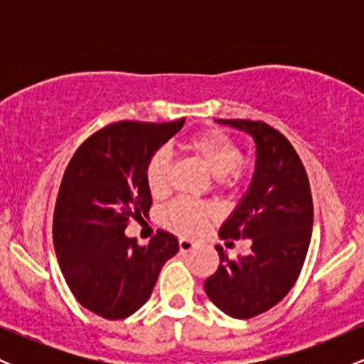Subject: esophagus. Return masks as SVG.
<instances>
[{
    "mask_svg": "<svg viewBox=\"0 0 364 364\" xmlns=\"http://www.w3.org/2000/svg\"><path fill=\"white\" fill-rule=\"evenodd\" d=\"M195 248H196V243H193V241L179 240V250H181V252H191V250Z\"/></svg>",
    "mask_w": 364,
    "mask_h": 364,
    "instance_id": "1",
    "label": "esophagus"
}]
</instances>
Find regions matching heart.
<instances>
[{
    "label": "heart",
    "instance_id": "heart-1",
    "mask_svg": "<svg viewBox=\"0 0 364 364\" xmlns=\"http://www.w3.org/2000/svg\"><path fill=\"white\" fill-rule=\"evenodd\" d=\"M183 150L195 157L214 176L219 188H232L243 181L248 173V162L231 136L219 129L208 128L195 133L183 141ZM171 162L168 154L159 150L145 166V185L154 198H161L169 190ZM214 208L202 203L176 200L162 210V224L179 236L195 237L214 219Z\"/></svg>",
    "mask_w": 364,
    "mask_h": 364
}]
</instances>
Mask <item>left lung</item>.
I'll return each mask as SVG.
<instances>
[{"label": "left lung", "mask_w": 364, "mask_h": 364, "mask_svg": "<svg viewBox=\"0 0 364 364\" xmlns=\"http://www.w3.org/2000/svg\"><path fill=\"white\" fill-rule=\"evenodd\" d=\"M217 121L250 133L257 144L252 185L219 231L223 240H250L252 253L231 260L215 246L220 262L205 292L225 315L248 320L282 301L298 281L311 240V190L301 159L281 132L263 121Z\"/></svg>", "instance_id": "1"}]
</instances>
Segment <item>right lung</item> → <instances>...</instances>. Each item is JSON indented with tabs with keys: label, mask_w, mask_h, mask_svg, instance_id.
I'll return each mask as SVG.
<instances>
[{
	"label": "right lung",
	"mask_w": 364,
	"mask_h": 364,
	"mask_svg": "<svg viewBox=\"0 0 364 364\" xmlns=\"http://www.w3.org/2000/svg\"><path fill=\"white\" fill-rule=\"evenodd\" d=\"M183 124L185 118L107 124L83 141L63 174L53 217L54 250L77 301L102 318L121 320L139 310L162 265L178 253V237L169 232L159 229L140 246L124 229L149 214L145 166Z\"/></svg>",
	"instance_id": "add662e5"
}]
</instances>
